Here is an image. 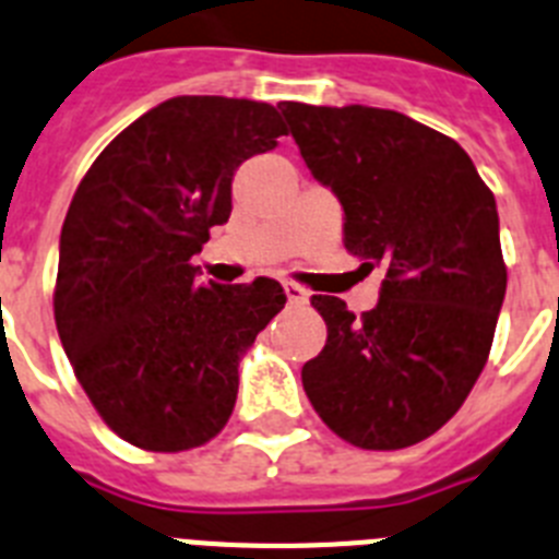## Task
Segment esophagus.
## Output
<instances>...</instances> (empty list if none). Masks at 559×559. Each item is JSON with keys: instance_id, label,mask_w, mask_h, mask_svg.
<instances>
[{"instance_id": "obj_1", "label": "esophagus", "mask_w": 559, "mask_h": 559, "mask_svg": "<svg viewBox=\"0 0 559 559\" xmlns=\"http://www.w3.org/2000/svg\"><path fill=\"white\" fill-rule=\"evenodd\" d=\"M284 293H286V300H289V304H307L309 300L307 289L298 284H293V281H284Z\"/></svg>"}]
</instances>
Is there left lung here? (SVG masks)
Segmentation results:
<instances>
[{
  "instance_id": "left-lung-1",
  "label": "left lung",
  "mask_w": 559,
  "mask_h": 559,
  "mask_svg": "<svg viewBox=\"0 0 559 559\" xmlns=\"http://www.w3.org/2000/svg\"><path fill=\"white\" fill-rule=\"evenodd\" d=\"M300 157L343 205V245L382 266L360 318L312 295L326 346L300 371L318 416L362 450H402L464 405L507 295L498 207L467 152L394 109L278 104Z\"/></svg>"
}]
</instances>
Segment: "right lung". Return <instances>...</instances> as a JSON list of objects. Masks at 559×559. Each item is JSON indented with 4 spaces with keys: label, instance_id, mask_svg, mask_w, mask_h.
Returning <instances> with one entry per match:
<instances>
[{
    "label": "right lung",
    "instance_id": "1",
    "mask_svg": "<svg viewBox=\"0 0 559 559\" xmlns=\"http://www.w3.org/2000/svg\"><path fill=\"white\" fill-rule=\"evenodd\" d=\"M281 134L270 104L179 95L111 140L72 197L58 337L100 419L134 448L179 453L219 433L241 354L284 309L278 281L205 286L191 264L230 219L236 168Z\"/></svg>",
    "mask_w": 559,
    "mask_h": 559
}]
</instances>
